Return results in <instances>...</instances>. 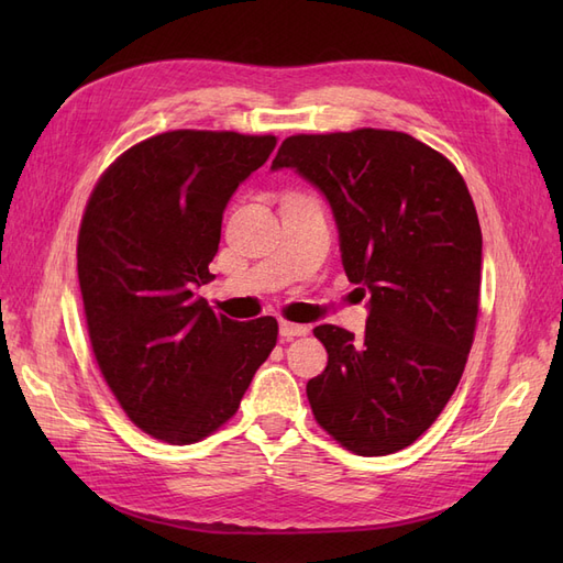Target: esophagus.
Returning a JSON list of instances; mask_svg holds the SVG:
<instances>
[{
	"instance_id": "1",
	"label": "esophagus",
	"mask_w": 563,
	"mask_h": 563,
	"mask_svg": "<svg viewBox=\"0 0 563 563\" xmlns=\"http://www.w3.org/2000/svg\"><path fill=\"white\" fill-rule=\"evenodd\" d=\"M308 331H310V329L302 327V323H291V321H282V323H279V335H282L284 340H294V338H298V335H305Z\"/></svg>"
}]
</instances>
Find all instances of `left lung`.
Wrapping results in <instances>:
<instances>
[{"label": "left lung", "instance_id": "1", "mask_svg": "<svg viewBox=\"0 0 563 563\" xmlns=\"http://www.w3.org/2000/svg\"><path fill=\"white\" fill-rule=\"evenodd\" d=\"M272 168L327 197L345 275L371 296L364 338L314 329L329 352L308 383L317 422L356 455L411 446L455 391L479 314L482 228L463 176L383 129L291 135Z\"/></svg>", "mask_w": 563, "mask_h": 563}]
</instances>
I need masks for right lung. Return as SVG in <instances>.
Segmentation results:
<instances>
[{
    "instance_id": "1",
    "label": "right lung",
    "mask_w": 563,
    "mask_h": 563,
    "mask_svg": "<svg viewBox=\"0 0 563 563\" xmlns=\"http://www.w3.org/2000/svg\"><path fill=\"white\" fill-rule=\"evenodd\" d=\"M277 135L166 131L100 176L81 218L77 275L96 362L133 424L195 444L228 422L277 345V319L234 321L197 298L213 275L230 197Z\"/></svg>"
}]
</instances>
